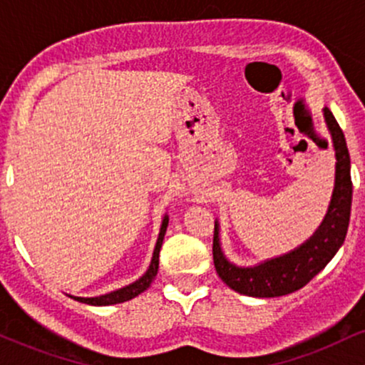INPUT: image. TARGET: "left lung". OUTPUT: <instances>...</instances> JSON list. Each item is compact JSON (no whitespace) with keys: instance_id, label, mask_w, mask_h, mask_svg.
Masks as SVG:
<instances>
[{"instance_id":"obj_1","label":"left lung","mask_w":365,"mask_h":365,"mask_svg":"<svg viewBox=\"0 0 365 365\" xmlns=\"http://www.w3.org/2000/svg\"><path fill=\"white\" fill-rule=\"evenodd\" d=\"M326 127L333 142L334 158V187L328 211L321 225L304 244L254 266H238L226 257L221 247L220 221H215V240H212V259L216 273L232 290L242 295L271 299L293 293L305 287L311 279L324 269L333 255L338 252L346 237L351 207V178L350 154L346 149L345 135L328 108L322 110Z\"/></svg>"}]
</instances>
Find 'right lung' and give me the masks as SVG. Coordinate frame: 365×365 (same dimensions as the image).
Masks as SVG:
<instances>
[{
    "label": "right lung",
    "instance_id": "add662e5",
    "mask_svg": "<svg viewBox=\"0 0 365 365\" xmlns=\"http://www.w3.org/2000/svg\"><path fill=\"white\" fill-rule=\"evenodd\" d=\"M166 228H168V216H163L161 221V228H159V235L156 240V245H154V252H153V259H150V264L144 274L140 276L139 279H135L133 283L127 284V287H121L118 290H113L104 293V295H98V297H75L66 293L70 299L77 300V302L87 304V305H96V307H103V305H115V304H121L127 302V300L135 299L137 295H140L142 292H145L150 287V283L154 282L158 274V267H159V250H161L163 240H165V233Z\"/></svg>",
    "mask_w": 365,
    "mask_h": 365
}]
</instances>
